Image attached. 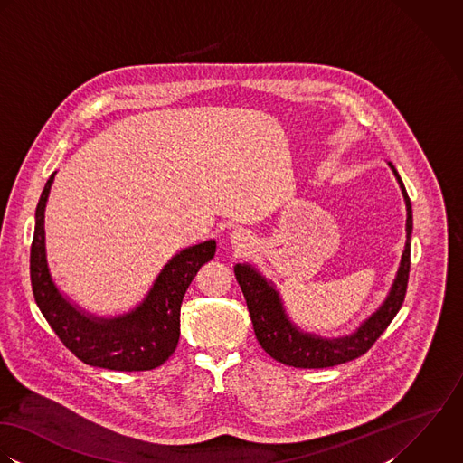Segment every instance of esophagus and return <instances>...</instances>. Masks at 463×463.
I'll use <instances>...</instances> for the list:
<instances>
[{
  "label": "esophagus",
  "instance_id": "1",
  "mask_svg": "<svg viewBox=\"0 0 463 463\" xmlns=\"http://www.w3.org/2000/svg\"><path fill=\"white\" fill-rule=\"evenodd\" d=\"M231 243H232L234 247H238V249H247V247L252 245V236H250V232L245 231V229H234V231L231 232Z\"/></svg>",
  "mask_w": 463,
  "mask_h": 463
}]
</instances>
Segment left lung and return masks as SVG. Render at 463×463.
Listing matches in <instances>:
<instances>
[{
	"label": "left lung",
	"instance_id": "obj_1",
	"mask_svg": "<svg viewBox=\"0 0 463 463\" xmlns=\"http://www.w3.org/2000/svg\"><path fill=\"white\" fill-rule=\"evenodd\" d=\"M388 166L399 183L406 203V243L397 274L390 286L386 298L367 320L360 324V327L354 333L340 338H324L302 331L288 317L280 295L276 289V284L272 280L261 276V272H258L249 263H238L234 267V276L245 295L256 338L260 345L280 364L297 369H326L356 360L369 351L373 342L384 333V329L390 326V322L401 309L410 276L413 214L410 196L395 166L392 163H388Z\"/></svg>",
	"mask_w": 463,
	"mask_h": 463
}]
</instances>
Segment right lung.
I'll list each match as a JSON object with an SVG mask.
<instances>
[{"label":"right lung","instance_id":"obj_1","mask_svg":"<svg viewBox=\"0 0 463 463\" xmlns=\"http://www.w3.org/2000/svg\"><path fill=\"white\" fill-rule=\"evenodd\" d=\"M55 175L57 172L50 175L41 193L30 249V280L41 313L61 342L91 367L136 372L163 365L179 344L185 289L200 267L214 258L216 241L207 240L177 252L159 272L146 297L128 313L93 315L73 304L50 274L44 211Z\"/></svg>","mask_w":463,"mask_h":463}]
</instances>
